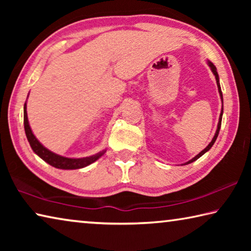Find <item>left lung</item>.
Instances as JSON below:
<instances>
[{
	"label": "left lung",
	"instance_id": "obj_1",
	"mask_svg": "<svg viewBox=\"0 0 251 251\" xmlns=\"http://www.w3.org/2000/svg\"><path fill=\"white\" fill-rule=\"evenodd\" d=\"M208 65H209L210 70H211V72H212V74H214V75H215V77H216V82H217V86H218V92H219L220 99H222V103H223V106H222V112H220V115H219V122H218V125H217V130H216V133H215L214 138L211 139V142H210L209 144H208V146L205 148V150L201 151V152H199L198 155L195 156L193 159L188 160V161H187V163H185L184 165L190 164V163H193V161L197 160V159L199 158V157H201L203 154H205V152H207L208 151L210 150V148L212 147V145H214V144H215L216 139H217V137H218V134H219V130H220V126H222V118H223V113H224V100H223V93H222V88H220V84H219V76H218V73H217V69H216V66H215L214 64H212L211 62L208 61Z\"/></svg>",
	"mask_w": 251,
	"mask_h": 251
}]
</instances>
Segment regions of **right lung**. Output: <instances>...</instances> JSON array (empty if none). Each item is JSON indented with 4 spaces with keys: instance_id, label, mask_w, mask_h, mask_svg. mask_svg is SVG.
Listing matches in <instances>:
<instances>
[{
    "instance_id": "add662e5",
    "label": "right lung",
    "mask_w": 251,
    "mask_h": 251,
    "mask_svg": "<svg viewBox=\"0 0 251 251\" xmlns=\"http://www.w3.org/2000/svg\"><path fill=\"white\" fill-rule=\"evenodd\" d=\"M24 129L25 134H26L27 141L31 145L33 151L35 154L41 157L42 159L46 163L50 164V166L58 169H78L86 167L88 165H91L96 161L101 156L105 154L106 151H101L97 154L88 157H83V158H69V157H64L61 155L55 154V152L50 151L48 148L44 147L42 144L39 142V139L35 137V135L33 134V131L29 127L28 120H27V112H26V103L24 104Z\"/></svg>"
}]
</instances>
